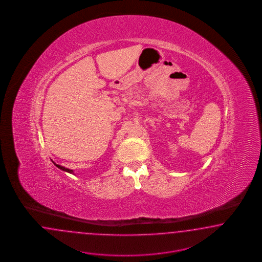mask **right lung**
Instances as JSON below:
<instances>
[{
	"label": "right lung",
	"instance_id": "add662e5",
	"mask_svg": "<svg viewBox=\"0 0 262 262\" xmlns=\"http://www.w3.org/2000/svg\"><path fill=\"white\" fill-rule=\"evenodd\" d=\"M52 162L56 165L57 168H59L60 170H62V171H64V172H67V173H70V174H74V171L73 170H71V169H68V168H65V167L61 166V165H59V164H56V163H55L53 160H52Z\"/></svg>",
	"mask_w": 262,
	"mask_h": 262
}]
</instances>
